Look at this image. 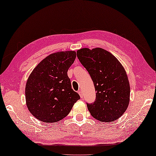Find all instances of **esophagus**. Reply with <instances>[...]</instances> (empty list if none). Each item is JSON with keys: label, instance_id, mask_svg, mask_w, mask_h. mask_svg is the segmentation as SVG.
Wrapping results in <instances>:
<instances>
[{"label": "esophagus", "instance_id": "esophagus-1", "mask_svg": "<svg viewBox=\"0 0 156 156\" xmlns=\"http://www.w3.org/2000/svg\"><path fill=\"white\" fill-rule=\"evenodd\" d=\"M78 93L79 94V95H80L81 98H83V92L81 91V90H79V91H78Z\"/></svg>", "mask_w": 156, "mask_h": 156}]
</instances>
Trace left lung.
<instances>
[{
	"label": "left lung",
	"instance_id": "obj_1",
	"mask_svg": "<svg viewBox=\"0 0 156 156\" xmlns=\"http://www.w3.org/2000/svg\"><path fill=\"white\" fill-rule=\"evenodd\" d=\"M77 56L94 83L96 99L88 104L91 115L102 122L115 121L129 103L130 86L126 71L118 59L102 48H83Z\"/></svg>",
	"mask_w": 156,
	"mask_h": 156
}]
</instances>
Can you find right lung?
Returning <instances> with one entry per match:
<instances>
[{"mask_svg":"<svg viewBox=\"0 0 156 156\" xmlns=\"http://www.w3.org/2000/svg\"><path fill=\"white\" fill-rule=\"evenodd\" d=\"M76 58L74 51L49 55L31 72L25 86V99L32 115L44 123L63 119L80 96L71 89L68 69Z\"/></svg>","mask_w":156,"mask_h":156,"instance_id":"add662e5","label":"right lung"}]
</instances>
